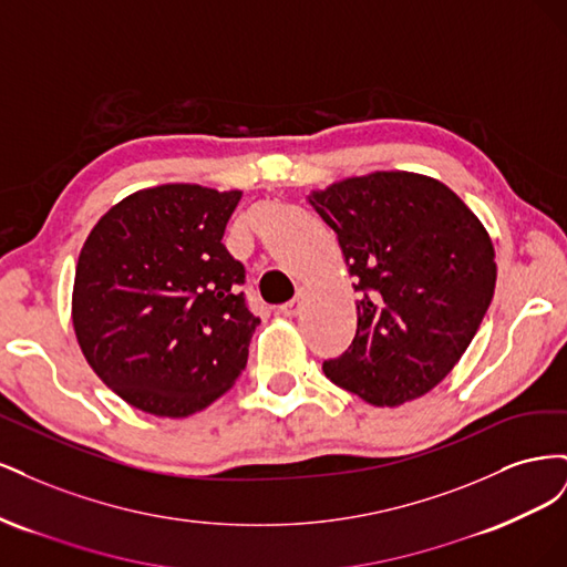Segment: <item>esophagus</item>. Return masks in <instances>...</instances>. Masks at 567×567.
<instances>
[{"instance_id":"1","label":"esophagus","mask_w":567,"mask_h":567,"mask_svg":"<svg viewBox=\"0 0 567 567\" xmlns=\"http://www.w3.org/2000/svg\"><path fill=\"white\" fill-rule=\"evenodd\" d=\"M302 300H305V290H298L293 300H290V302H286V305H281V307H279V312H281L284 317H296V315H300Z\"/></svg>"}]
</instances>
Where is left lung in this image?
Segmentation results:
<instances>
[{
	"mask_svg": "<svg viewBox=\"0 0 567 567\" xmlns=\"http://www.w3.org/2000/svg\"><path fill=\"white\" fill-rule=\"evenodd\" d=\"M357 277V333L329 379L373 406L431 392L461 359L496 284L483 221L442 182L392 169L307 196Z\"/></svg>",
	"mask_w": 567,
	"mask_h": 567,
	"instance_id": "8db88e82",
	"label": "left lung"
}]
</instances>
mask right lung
<instances>
[{"mask_svg":"<svg viewBox=\"0 0 567 567\" xmlns=\"http://www.w3.org/2000/svg\"><path fill=\"white\" fill-rule=\"evenodd\" d=\"M241 192L142 188L101 217L73 286V329L94 373L153 416L210 406L241 375L260 319L221 244Z\"/></svg>","mask_w":567,"mask_h":567,"instance_id":"right-lung-1","label":"right lung"}]
</instances>
